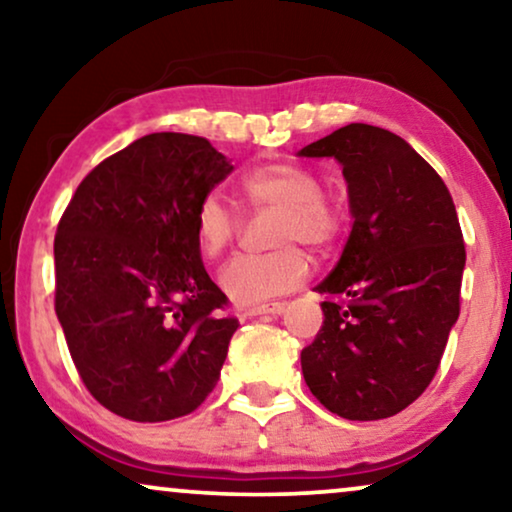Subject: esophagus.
I'll return each mask as SVG.
<instances>
[{"mask_svg": "<svg viewBox=\"0 0 512 512\" xmlns=\"http://www.w3.org/2000/svg\"><path fill=\"white\" fill-rule=\"evenodd\" d=\"M284 303H270V305H258V307H247V310H237V314L244 319L261 317V314H282Z\"/></svg>", "mask_w": 512, "mask_h": 512, "instance_id": "1", "label": "esophagus"}]
</instances>
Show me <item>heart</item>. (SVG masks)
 I'll list each match as a JSON object with an SVG mask.
<instances>
[{
	"instance_id": "1",
	"label": "heart",
	"mask_w": 512,
	"mask_h": 512,
	"mask_svg": "<svg viewBox=\"0 0 512 512\" xmlns=\"http://www.w3.org/2000/svg\"><path fill=\"white\" fill-rule=\"evenodd\" d=\"M240 193L256 212H277L272 247L265 256H235L219 272V284L230 300L254 305L303 284L310 258L300 247L324 254L342 228L338 207L321 195V181L303 165L270 163L240 179ZM237 214L216 193L195 209V240L205 258H219L240 235Z\"/></svg>"
}]
</instances>
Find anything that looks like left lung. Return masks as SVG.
<instances>
[{
  "label": "left lung",
  "instance_id": "left-lung-1",
  "mask_svg": "<svg viewBox=\"0 0 512 512\" xmlns=\"http://www.w3.org/2000/svg\"><path fill=\"white\" fill-rule=\"evenodd\" d=\"M335 158L347 181L352 233L317 289L324 324L300 352L326 410L373 422L429 387L459 319L466 265L457 209L438 172L394 132L349 123L298 151Z\"/></svg>",
  "mask_w": 512,
  "mask_h": 512
}]
</instances>
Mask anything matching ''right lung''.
Returning <instances> with one entry per match:
<instances>
[{
    "label": "right lung",
    "mask_w": 512,
    "mask_h": 512,
    "mask_svg": "<svg viewBox=\"0 0 512 512\" xmlns=\"http://www.w3.org/2000/svg\"><path fill=\"white\" fill-rule=\"evenodd\" d=\"M233 172L205 137L153 132L102 160L55 233V314L97 403L167 422L212 394L237 319L209 279L195 209Z\"/></svg>",
    "instance_id": "obj_1"
}]
</instances>
